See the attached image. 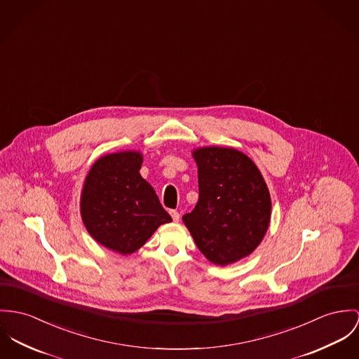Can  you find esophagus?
<instances>
[{"label":"esophagus","mask_w":359,"mask_h":359,"mask_svg":"<svg viewBox=\"0 0 359 359\" xmlns=\"http://www.w3.org/2000/svg\"><path fill=\"white\" fill-rule=\"evenodd\" d=\"M170 215H171V218H172V221L174 222H178L180 221V212L178 211H170Z\"/></svg>","instance_id":"esophagus-1"}]
</instances>
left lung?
<instances>
[{
	"label": "left lung",
	"mask_w": 359,
	"mask_h": 359,
	"mask_svg": "<svg viewBox=\"0 0 359 359\" xmlns=\"http://www.w3.org/2000/svg\"><path fill=\"white\" fill-rule=\"evenodd\" d=\"M197 164L198 201L182 221L197 248L214 264L226 266L251 255L261 244L271 200L259 168L234 148L192 151Z\"/></svg>",
	"instance_id": "obj_1"
}]
</instances>
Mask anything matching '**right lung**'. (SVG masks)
Instances as JSON below:
<instances>
[{
  "instance_id": "1",
  "label": "right lung",
  "mask_w": 359,
  "mask_h": 359,
  "mask_svg": "<svg viewBox=\"0 0 359 359\" xmlns=\"http://www.w3.org/2000/svg\"><path fill=\"white\" fill-rule=\"evenodd\" d=\"M142 161L138 151L98 158L81 194L85 228L98 244L121 255L135 252L156 229L172 221L140 174Z\"/></svg>"
}]
</instances>
